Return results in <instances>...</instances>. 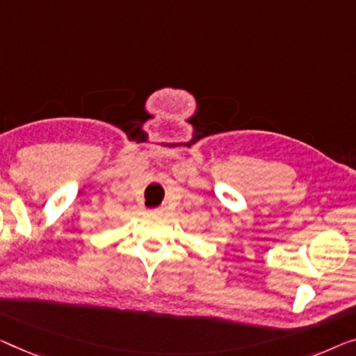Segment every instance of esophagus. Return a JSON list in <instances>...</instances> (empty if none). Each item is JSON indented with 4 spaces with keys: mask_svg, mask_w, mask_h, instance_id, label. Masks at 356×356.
Masks as SVG:
<instances>
[{
    "mask_svg": "<svg viewBox=\"0 0 356 356\" xmlns=\"http://www.w3.org/2000/svg\"><path fill=\"white\" fill-rule=\"evenodd\" d=\"M166 211V208H164V206H160V208H156V209H153V212H155V214H163V212Z\"/></svg>",
    "mask_w": 356,
    "mask_h": 356,
    "instance_id": "esophagus-1",
    "label": "esophagus"
}]
</instances>
